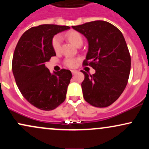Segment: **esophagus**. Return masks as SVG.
Wrapping results in <instances>:
<instances>
[{"label":"esophagus","mask_w":149,"mask_h":149,"mask_svg":"<svg viewBox=\"0 0 149 149\" xmlns=\"http://www.w3.org/2000/svg\"><path fill=\"white\" fill-rule=\"evenodd\" d=\"M71 73H72V74H73V75H75L76 73H77V71H75V70H72Z\"/></svg>","instance_id":"esophagus-1"}]
</instances>
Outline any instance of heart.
<instances>
[{
  "label": "heart",
  "mask_w": 149,
  "mask_h": 149,
  "mask_svg": "<svg viewBox=\"0 0 149 149\" xmlns=\"http://www.w3.org/2000/svg\"><path fill=\"white\" fill-rule=\"evenodd\" d=\"M66 38L70 42H72L76 47H80L83 45V36L80 32L76 30H70L66 34ZM52 47L55 52L58 53L61 50V38L59 35H56L54 37L52 42ZM77 59L73 58H66L65 59V64L69 68H74L77 65Z\"/></svg>",
  "instance_id": "heart-1"
}]
</instances>
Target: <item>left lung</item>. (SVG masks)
<instances>
[{
  "instance_id": "left-lung-1",
  "label": "left lung",
  "mask_w": 149,
  "mask_h": 149,
  "mask_svg": "<svg viewBox=\"0 0 149 149\" xmlns=\"http://www.w3.org/2000/svg\"><path fill=\"white\" fill-rule=\"evenodd\" d=\"M86 37L88 51L84 66L95 73L85 76L81 83L83 97L91 105L105 107L115 102L127 86L131 68V57L123 35L108 22L96 20L72 26Z\"/></svg>"
}]
</instances>
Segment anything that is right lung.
I'll list each match as a JSON object with an SVG mask.
<instances>
[{"mask_svg": "<svg viewBox=\"0 0 149 149\" xmlns=\"http://www.w3.org/2000/svg\"><path fill=\"white\" fill-rule=\"evenodd\" d=\"M70 29L68 26L42 24L29 29L15 49L12 69L16 84L23 97L37 108L52 110L66 99L72 78L69 70L51 73L45 63L56 56L54 36Z\"/></svg>", "mask_w": 149, "mask_h": 149, "instance_id": "obj_1", "label": "right lung"}]
</instances>
